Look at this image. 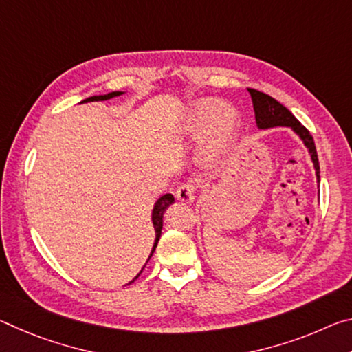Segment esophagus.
<instances>
[{"instance_id": "1", "label": "esophagus", "mask_w": 352, "mask_h": 352, "mask_svg": "<svg viewBox=\"0 0 352 352\" xmlns=\"http://www.w3.org/2000/svg\"><path fill=\"white\" fill-rule=\"evenodd\" d=\"M195 190H197V186H195V183L192 180H189V182L182 183L180 186L177 188L175 195L180 201H184V204H190V201H194V199H195Z\"/></svg>"}]
</instances>
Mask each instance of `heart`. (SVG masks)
<instances>
[{
	"mask_svg": "<svg viewBox=\"0 0 352 352\" xmlns=\"http://www.w3.org/2000/svg\"><path fill=\"white\" fill-rule=\"evenodd\" d=\"M237 121H239L237 113L230 107H223L219 99H200L188 111L183 130L190 135H201L214 122L211 140L208 144V155L217 157L226 151L233 140Z\"/></svg>",
	"mask_w": 352,
	"mask_h": 352,
	"instance_id": "heart-1",
	"label": "heart"
}]
</instances>
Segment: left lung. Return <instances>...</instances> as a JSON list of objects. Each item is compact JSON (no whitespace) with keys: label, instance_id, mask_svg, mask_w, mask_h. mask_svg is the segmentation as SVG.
Returning <instances> with one entry per match:
<instances>
[{"label":"left lung","instance_id":"left-lung-1","mask_svg":"<svg viewBox=\"0 0 352 352\" xmlns=\"http://www.w3.org/2000/svg\"><path fill=\"white\" fill-rule=\"evenodd\" d=\"M250 96L253 100V109H254V118L256 124H258L259 129H270V127H292L295 132L300 135V138L305 141L306 147L311 152V158L314 163L315 172H317V178L320 182V164H318V155L317 148H315V142L312 135L309 133V130L302 126V124L298 121V119L292 115V113L285 109L283 104H279L276 99H273L269 94L253 90V88H248Z\"/></svg>","mask_w":352,"mask_h":352}]
</instances>
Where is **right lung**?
<instances>
[{
    "instance_id": "obj_1",
    "label": "right lung",
    "mask_w": 352,
    "mask_h": 352,
    "mask_svg": "<svg viewBox=\"0 0 352 352\" xmlns=\"http://www.w3.org/2000/svg\"><path fill=\"white\" fill-rule=\"evenodd\" d=\"M119 94H122V93H121V91H113V93L105 94V96H91V98H88V99H85V100H82V102H94V100H107V99H110V98L119 96ZM170 204H174V195H172V194H164L163 197H160V199L157 200V204H155V206H153L152 220H153V226H155V233H157V237H155V243H153V250H152L151 256L153 254L155 248H157V243H158V241H160V236H162L163 214H164L166 210H168V206H169ZM151 256H148V258H151ZM141 272H142V270H141ZM138 276H140V273H138ZM138 276H135V279L138 278ZM135 279H132V281H130L129 284H132V283L135 281Z\"/></svg>"
}]
</instances>
